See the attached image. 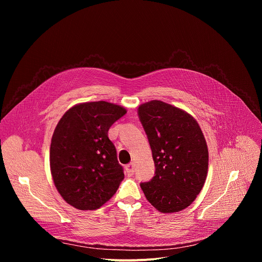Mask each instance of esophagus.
<instances>
[{"mask_svg": "<svg viewBox=\"0 0 262 262\" xmlns=\"http://www.w3.org/2000/svg\"><path fill=\"white\" fill-rule=\"evenodd\" d=\"M125 172H126V175L128 177H132L135 173V170H134V165L133 164H128L126 167H125Z\"/></svg>", "mask_w": 262, "mask_h": 262, "instance_id": "esophagus-1", "label": "esophagus"}]
</instances>
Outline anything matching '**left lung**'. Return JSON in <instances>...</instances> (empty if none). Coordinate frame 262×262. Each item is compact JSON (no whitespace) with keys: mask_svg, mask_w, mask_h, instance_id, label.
<instances>
[{"mask_svg":"<svg viewBox=\"0 0 262 262\" xmlns=\"http://www.w3.org/2000/svg\"><path fill=\"white\" fill-rule=\"evenodd\" d=\"M139 119L155 162V176L140 185L158 210L180 211L201 192L208 169L206 141L197 121L186 112L161 100L143 103Z\"/></svg>","mask_w":262,"mask_h":262,"instance_id":"8db88e82","label":"left lung"}]
</instances>
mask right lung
I'll use <instances>...</instances> for the list:
<instances>
[{
	"label": "right lung",
	"instance_id": "1",
	"mask_svg": "<svg viewBox=\"0 0 262 262\" xmlns=\"http://www.w3.org/2000/svg\"><path fill=\"white\" fill-rule=\"evenodd\" d=\"M125 114L114 103L85 102L69 108L57 124L51 172L58 192L73 207L97 209L117 192L124 173L107 132Z\"/></svg>",
	"mask_w": 262,
	"mask_h": 262
}]
</instances>
